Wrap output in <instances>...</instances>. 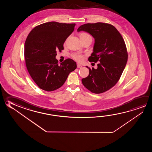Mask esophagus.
Here are the masks:
<instances>
[{"label":"esophagus","mask_w":152,"mask_h":152,"mask_svg":"<svg viewBox=\"0 0 152 152\" xmlns=\"http://www.w3.org/2000/svg\"><path fill=\"white\" fill-rule=\"evenodd\" d=\"M77 68L82 67V65H80V64H78V63H77Z\"/></svg>","instance_id":"1"}]
</instances>
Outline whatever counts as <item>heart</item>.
Wrapping results in <instances>:
<instances>
[{
  "label": "heart",
  "instance_id": "b5f03b06",
  "mask_svg": "<svg viewBox=\"0 0 152 152\" xmlns=\"http://www.w3.org/2000/svg\"><path fill=\"white\" fill-rule=\"evenodd\" d=\"M80 39H90L92 40L91 36L87 33H82L80 35ZM72 57L74 59L77 60L78 61H81L83 60L84 57L82 55H80V53H74L72 54Z\"/></svg>",
  "mask_w": 152,
  "mask_h": 152
}]
</instances>
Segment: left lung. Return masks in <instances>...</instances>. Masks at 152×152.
<instances>
[{"label": "left lung", "instance_id": "8db88e82", "mask_svg": "<svg viewBox=\"0 0 152 152\" xmlns=\"http://www.w3.org/2000/svg\"><path fill=\"white\" fill-rule=\"evenodd\" d=\"M88 33L95 40L93 52L88 58L96 62L97 68L90 69L82 82L91 92L100 94L114 86L122 75L127 64L128 53L122 36L113 25L103 23L81 25L77 32Z\"/></svg>", "mask_w": 152, "mask_h": 152}]
</instances>
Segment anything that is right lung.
<instances>
[{
	"instance_id": "1",
	"label": "right lung",
	"mask_w": 152,
	"mask_h": 152,
	"mask_svg": "<svg viewBox=\"0 0 152 152\" xmlns=\"http://www.w3.org/2000/svg\"><path fill=\"white\" fill-rule=\"evenodd\" d=\"M75 24L45 23L34 28L24 45L25 63L33 80L41 89L50 92L61 87L76 63L67 59L58 64L57 51L74 30Z\"/></svg>"
}]
</instances>
